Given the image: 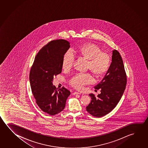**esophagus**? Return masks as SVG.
I'll list each match as a JSON object with an SVG mask.
<instances>
[{
	"label": "esophagus",
	"instance_id": "esophagus-1",
	"mask_svg": "<svg viewBox=\"0 0 148 148\" xmlns=\"http://www.w3.org/2000/svg\"><path fill=\"white\" fill-rule=\"evenodd\" d=\"M81 95V93H79V92H74V93H73V95Z\"/></svg>",
	"mask_w": 148,
	"mask_h": 148
}]
</instances>
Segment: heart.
I'll use <instances>...</instances> for the list:
<instances>
[{
    "mask_svg": "<svg viewBox=\"0 0 148 148\" xmlns=\"http://www.w3.org/2000/svg\"><path fill=\"white\" fill-rule=\"evenodd\" d=\"M88 60V69H90L97 76H100L106 72L109 68L110 57L106 52L102 51L99 46L94 44H84L82 46L68 50L62 58V67L69 70L72 67L75 60V55ZM93 81L91 75L88 73H77L70 80L71 85L77 89H82L85 85Z\"/></svg>",
    "mask_w": 148,
    "mask_h": 148,
    "instance_id": "heart-1",
    "label": "heart"
}]
</instances>
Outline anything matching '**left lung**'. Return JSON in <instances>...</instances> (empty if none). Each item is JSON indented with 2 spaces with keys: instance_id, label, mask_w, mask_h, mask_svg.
<instances>
[{
  "instance_id": "obj_1",
  "label": "left lung",
  "mask_w": 148,
  "mask_h": 148,
  "mask_svg": "<svg viewBox=\"0 0 148 148\" xmlns=\"http://www.w3.org/2000/svg\"><path fill=\"white\" fill-rule=\"evenodd\" d=\"M112 62L104 77L95 86L101 89V93L95 97L89 94L91 101L86 107V110L95 117L104 116L111 112L121 99L126 85V73L120 53L112 51Z\"/></svg>"
}]
</instances>
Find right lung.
<instances>
[{
	"mask_svg": "<svg viewBox=\"0 0 148 148\" xmlns=\"http://www.w3.org/2000/svg\"><path fill=\"white\" fill-rule=\"evenodd\" d=\"M66 40H53L37 53L29 74L32 93L42 111L53 116L63 110L71 92L63 87L57 90L53 77L61 73L63 55L70 48Z\"/></svg>",
	"mask_w": 148,
	"mask_h": 148,
	"instance_id": "right-lung-1",
	"label": "right lung"
}]
</instances>
